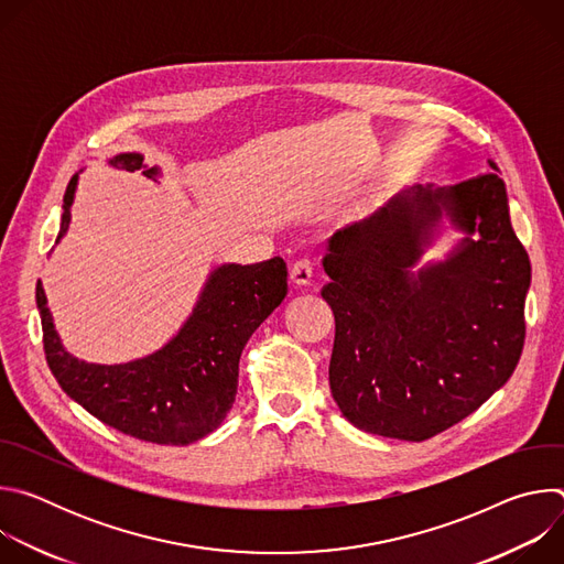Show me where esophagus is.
<instances>
[{"label": "esophagus", "instance_id": "esophagus-1", "mask_svg": "<svg viewBox=\"0 0 564 564\" xmlns=\"http://www.w3.org/2000/svg\"><path fill=\"white\" fill-rule=\"evenodd\" d=\"M290 279L296 288L310 285V281H312V261L310 259H299L290 270Z\"/></svg>", "mask_w": 564, "mask_h": 564}]
</instances>
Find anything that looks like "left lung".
<instances>
[{
	"label": "left lung",
	"mask_w": 564,
	"mask_h": 564,
	"mask_svg": "<svg viewBox=\"0 0 564 564\" xmlns=\"http://www.w3.org/2000/svg\"><path fill=\"white\" fill-rule=\"evenodd\" d=\"M444 210L480 238L413 275ZM324 270L330 283L321 296L335 314L330 390L357 429L424 442L477 411L513 375L531 261L498 174L397 194L330 238Z\"/></svg>",
	"instance_id": "1"
}]
</instances>
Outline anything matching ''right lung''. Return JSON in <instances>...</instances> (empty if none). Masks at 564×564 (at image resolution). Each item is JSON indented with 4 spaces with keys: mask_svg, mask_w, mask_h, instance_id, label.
Returning a JSON list of instances; mask_svg holds the SVG:
<instances>
[{
    "mask_svg": "<svg viewBox=\"0 0 564 564\" xmlns=\"http://www.w3.org/2000/svg\"><path fill=\"white\" fill-rule=\"evenodd\" d=\"M118 170H142L140 153H120ZM155 178L158 170H144ZM77 174L64 194L57 240L70 223ZM288 294L281 257L254 265H223L212 272L187 324L163 348L129 364L100 366L70 357L53 328L42 285L35 288L46 364L79 406L102 424L151 444H192L220 426L238 388V359L252 333Z\"/></svg>",
    "mask_w": 564,
    "mask_h": 564,
    "instance_id": "1",
    "label": "right lung"
}]
</instances>
